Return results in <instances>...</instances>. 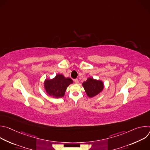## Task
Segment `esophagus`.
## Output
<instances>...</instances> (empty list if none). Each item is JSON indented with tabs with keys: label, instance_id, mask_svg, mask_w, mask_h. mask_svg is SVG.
Segmentation results:
<instances>
[{
	"label": "esophagus",
	"instance_id": "obj_1",
	"mask_svg": "<svg viewBox=\"0 0 150 150\" xmlns=\"http://www.w3.org/2000/svg\"><path fill=\"white\" fill-rule=\"evenodd\" d=\"M74 82H75V83H78L79 81H78V79H74Z\"/></svg>",
	"mask_w": 150,
	"mask_h": 150
}]
</instances>
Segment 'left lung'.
<instances>
[{
  "label": "left lung",
  "instance_id": "left-lung-1",
  "mask_svg": "<svg viewBox=\"0 0 150 150\" xmlns=\"http://www.w3.org/2000/svg\"><path fill=\"white\" fill-rule=\"evenodd\" d=\"M82 86L87 96L90 97H93L103 90L104 84L101 81L89 78L86 81L82 83Z\"/></svg>",
  "mask_w": 150,
  "mask_h": 150
}]
</instances>
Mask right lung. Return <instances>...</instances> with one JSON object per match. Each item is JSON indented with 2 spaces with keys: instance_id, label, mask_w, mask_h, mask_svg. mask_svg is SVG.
<instances>
[{
  "instance_id": "right-lung-1",
  "label": "right lung",
  "mask_w": 150,
  "mask_h": 150,
  "mask_svg": "<svg viewBox=\"0 0 150 150\" xmlns=\"http://www.w3.org/2000/svg\"><path fill=\"white\" fill-rule=\"evenodd\" d=\"M73 83L70 78H65L62 74L57 75L53 79H46L45 87L47 94L55 98L62 97L69 85Z\"/></svg>"
}]
</instances>
